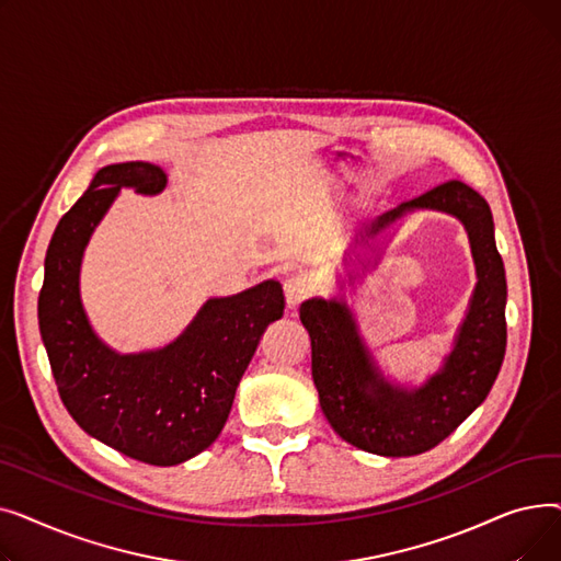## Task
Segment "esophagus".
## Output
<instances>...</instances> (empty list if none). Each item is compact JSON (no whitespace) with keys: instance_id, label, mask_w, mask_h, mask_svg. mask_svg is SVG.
<instances>
[{"instance_id":"1","label":"esophagus","mask_w":561,"mask_h":561,"mask_svg":"<svg viewBox=\"0 0 561 561\" xmlns=\"http://www.w3.org/2000/svg\"><path fill=\"white\" fill-rule=\"evenodd\" d=\"M309 296H311V286L305 279H300V277H290L284 284V298H286L288 309L300 307Z\"/></svg>"}]
</instances>
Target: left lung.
Masks as SVG:
<instances>
[{
    "instance_id": "obj_1",
    "label": "left lung",
    "mask_w": 561,
    "mask_h": 561,
    "mask_svg": "<svg viewBox=\"0 0 561 561\" xmlns=\"http://www.w3.org/2000/svg\"><path fill=\"white\" fill-rule=\"evenodd\" d=\"M414 211L457 218L468 233L478 275L450 355L421 387L398 385L381 373L345 298H311L300 307L322 414L347 444L381 457L421 455L450 436L486 400L507 345V279L493 239V216L486 199L461 182L440 184L379 216L357 245L360 252H347V286L377 265L379 243H385L379 236Z\"/></svg>"
}]
</instances>
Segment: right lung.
<instances>
[{
    "instance_id": "right-lung-1",
    "label": "right lung",
    "mask_w": 561,
    "mask_h": 561,
    "mask_svg": "<svg viewBox=\"0 0 561 561\" xmlns=\"http://www.w3.org/2000/svg\"><path fill=\"white\" fill-rule=\"evenodd\" d=\"M165 172L145 161L113 163L56 225L45 256L38 325L70 416L108 448L152 466H176L222 432L239 381L271 322L284 316L275 279L206 300L172 343L123 355L85 316L79 273L83 250L121 188L159 195Z\"/></svg>"
}]
</instances>
